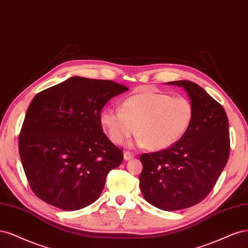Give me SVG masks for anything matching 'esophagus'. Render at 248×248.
<instances>
[{
  "label": "esophagus",
  "instance_id": "obj_1",
  "mask_svg": "<svg viewBox=\"0 0 248 248\" xmlns=\"http://www.w3.org/2000/svg\"><path fill=\"white\" fill-rule=\"evenodd\" d=\"M124 157L125 161H129V159L134 157V154L131 153V151H124Z\"/></svg>",
  "mask_w": 248,
  "mask_h": 248
}]
</instances>
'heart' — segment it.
Here are the masks:
<instances>
[{
  "label": "heart",
  "mask_w": 248,
  "mask_h": 248,
  "mask_svg": "<svg viewBox=\"0 0 248 248\" xmlns=\"http://www.w3.org/2000/svg\"><path fill=\"white\" fill-rule=\"evenodd\" d=\"M194 121V107L185 97L158 92L139 93L126 98L121 109L105 108L100 122L109 140L122 145L135 133L137 143L151 150L172 146L186 134Z\"/></svg>",
  "instance_id": "b5f03b06"
}]
</instances>
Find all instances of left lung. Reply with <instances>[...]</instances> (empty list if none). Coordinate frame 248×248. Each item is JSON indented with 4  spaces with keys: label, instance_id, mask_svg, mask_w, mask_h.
<instances>
[{
    "label": "left lung",
    "instance_id": "8db88e82",
    "mask_svg": "<svg viewBox=\"0 0 248 248\" xmlns=\"http://www.w3.org/2000/svg\"><path fill=\"white\" fill-rule=\"evenodd\" d=\"M168 84L186 91L194 121L172 146L141 155L139 186L148 203L175 211L194 206L209 195L229 159L230 133L225 109L201 86L188 80Z\"/></svg>",
    "mask_w": 248,
    "mask_h": 248
}]
</instances>
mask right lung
I'll list each match as a JSON object with an SVG mask.
<instances>
[{"instance_id":"add662e5","label":"right lung","mask_w":248,"mask_h":248,"mask_svg":"<svg viewBox=\"0 0 248 248\" xmlns=\"http://www.w3.org/2000/svg\"><path fill=\"white\" fill-rule=\"evenodd\" d=\"M129 91L111 80L71 77L37 93L18 138L21 164L33 193L62 210L97 200L123 150L103 133L101 110Z\"/></svg>"}]
</instances>
